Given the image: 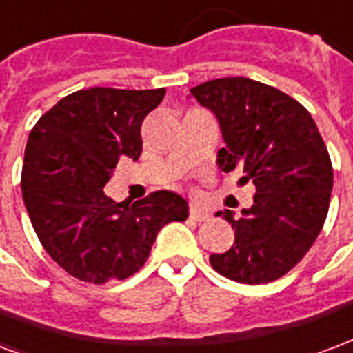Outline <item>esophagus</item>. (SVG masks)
Returning <instances> with one entry per match:
<instances>
[{"mask_svg": "<svg viewBox=\"0 0 353 353\" xmlns=\"http://www.w3.org/2000/svg\"><path fill=\"white\" fill-rule=\"evenodd\" d=\"M190 217H192V219H195V221H206V219H208V214H206V212H203V210H199L197 206H192V208H190Z\"/></svg>", "mask_w": 353, "mask_h": 353, "instance_id": "obj_1", "label": "esophagus"}]
</instances>
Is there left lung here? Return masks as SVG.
I'll use <instances>...</instances> for the list:
<instances>
[{"label":"left lung","mask_w":353,"mask_h":353,"mask_svg":"<svg viewBox=\"0 0 353 353\" xmlns=\"http://www.w3.org/2000/svg\"><path fill=\"white\" fill-rule=\"evenodd\" d=\"M192 97L217 117L225 147L217 165L240 167L256 188L251 208L234 217L229 251L210 255L217 274L243 285L272 283L311 249L330 210L333 167L311 113L279 89L249 78H219Z\"/></svg>","instance_id":"1"}]
</instances>
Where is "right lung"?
Returning a JSON list of instances; mask_svg holds the SVG:
<instances>
[{
	"label": "right lung",
	"mask_w": 353,
	"mask_h": 353,
	"mask_svg": "<svg viewBox=\"0 0 353 353\" xmlns=\"http://www.w3.org/2000/svg\"><path fill=\"white\" fill-rule=\"evenodd\" d=\"M165 89H81L46 111L29 134L22 197L46 253L92 285L123 281L147 262L163 225L186 221V199L150 193L115 203L104 193L119 158L141 156V124Z\"/></svg>",
	"instance_id": "right-lung-1"
}]
</instances>
